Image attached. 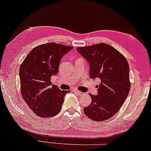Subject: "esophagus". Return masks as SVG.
<instances>
[{
    "label": "esophagus",
    "mask_w": 151,
    "mask_h": 151,
    "mask_svg": "<svg viewBox=\"0 0 151 151\" xmlns=\"http://www.w3.org/2000/svg\"><path fill=\"white\" fill-rule=\"evenodd\" d=\"M73 91L74 92H76V93H77L78 94H79V95H82L83 93V92H80V91H79L78 90H77V89H73Z\"/></svg>",
    "instance_id": "esophagus-1"
}]
</instances>
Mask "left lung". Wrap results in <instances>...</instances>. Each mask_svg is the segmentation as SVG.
I'll return each mask as SVG.
<instances>
[{
	"label": "left lung",
	"mask_w": 151,
	"mask_h": 151,
	"mask_svg": "<svg viewBox=\"0 0 151 151\" xmlns=\"http://www.w3.org/2000/svg\"><path fill=\"white\" fill-rule=\"evenodd\" d=\"M90 65V78L99 79L97 95L90 94L91 104L83 108L88 117L102 122L112 117L126 100L130 90L129 68L118 50L105 43L77 48Z\"/></svg>",
	"instance_id": "8db88e82"
}]
</instances>
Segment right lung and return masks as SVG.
Instances as JSON below:
<instances>
[{"mask_svg": "<svg viewBox=\"0 0 151 151\" xmlns=\"http://www.w3.org/2000/svg\"><path fill=\"white\" fill-rule=\"evenodd\" d=\"M57 43H47L34 48L19 68L21 92L32 111L41 117L57 115L61 109L64 96L69 90H61L50 82L59 72L63 55L73 49Z\"/></svg>", "mask_w": 151, "mask_h": 151, "instance_id": "obj_1", "label": "right lung"}]
</instances>
